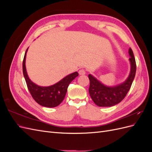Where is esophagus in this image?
Masks as SVG:
<instances>
[{
	"label": "esophagus",
	"instance_id": "34e87169",
	"mask_svg": "<svg viewBox=\"0 0 152 152\" xmlns=\"http://www.w3.org/2000/svg\"><path fill=\"white\" fill-rule=\"evenodd\" d=\"M79 75H85L86 74V71L84 69H80V70L79 71Z\"/></svg>",
	"mask_w": 152,
	"mask_h": 152
}]
</instances>
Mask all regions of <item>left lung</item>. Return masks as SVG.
<instances>
[{
  "instance_id": "1",
  "label": "left lung",
  "mask_w": 152,
  "mask_h": 152,
  "mask_svg": "<svg viewBox=\"0 0 152 152\" xmlns=\"http://www.w3.org/2000/svg\"><path fill=\"white\" fill-rule=\"evenodd\" d=\"M131 70L127 79L122 83L115 86H107L91 74L89 93L91 99L98 107H109L120 103L129 91L136 75V61L131 48L129 49Z\"/></svg>"
}]
</instances>
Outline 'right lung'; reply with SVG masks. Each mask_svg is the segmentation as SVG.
<instances>
[{
  "label": "right lung",
  "instance_id": "add662e5",
  "mask_svg": "<svg viewBox=\"0 0 152 152\" xmlns=\"http://www.w3.org/2000/svg\"><path fill=\"white\" fill-rule=\"evenodd\" d=\"M27 48L23 61V72L30 93L35 102L45 107L53 108L60 104L65 97L68 87L72 81L79 75L77 72L66 75L61 80L50 86H40L32 82L27 74L25 61Z\"/></svg>",
  "mask_w": 152,
  "mask_h": 152
}]
</instances>
